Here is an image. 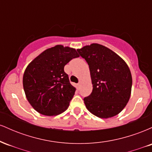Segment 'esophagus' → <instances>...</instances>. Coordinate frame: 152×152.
Returning a JSON list of instances; mask_svg holds the SVG:
<instances>
[{"label": "esophagus", "instance_id": "esophagus-1", "mask_svg": "<svg viewBox=\"0 0 152 152\" xmlns=\"http://www.w3.org/2000/svg\"><path fill=\"white\" fill-rule=\"evenodd\" d=\"M80 85H81V84H80V83H77V84L76 85V88H77L78 90L79 89V88H80Z\"/></svg>", "mask_w": 152, "mask_h": 152}]
</instances>
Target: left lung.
Wrapping results in <instances>:
<instances>
[{
    "mask_svg": "<svg viewBox=\"0 0 152 152\" xmlns=\"http://www.w3.org/2000/svg\"><path fill=\"white\" fill-rule=\"evenodd\" d=\"M77 51L89 66L93 90L83 99L87 109L99 118L116 116L129 100L132 78L129 68L119 56L98 43Z\"/></svg>",
    "mask_w": 152,
    "mask_h": 152,
    "instance_id": "8db88e82",
    "label": "left lung"
}]
</instances>
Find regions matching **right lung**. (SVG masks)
I'll use <instances>...</instances> for the list:
<instances>
[{"instance_id": "right-lung-1", "label": "right lung", "mask_w": 152, "mask_h": 152, "mask_svg": "<svg viewBox=\"0 0 152 152\" xmlns=\"http://www.w3.org/2000/svg\"><path fill=\"white\" fill-rule=\"evenodd\" d=\"M78 56L74 48L57 45L44 50L27 66L23 77L24 91L38 113L56 116L68 109L76 88L64 66Z\"/></svg>"}]
</instances>
